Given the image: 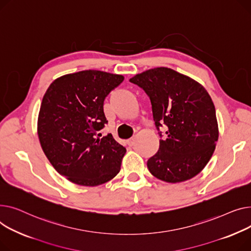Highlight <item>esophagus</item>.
<instances>
[{"label":"esophagus","mask_w":251,"mask_h":251,"mask_svg":"<svg viewBox=\"0 0 251 251\" xmlns=\"http://www.w3.org/2000/svg\"><path fill=\"white\" fill-rule=\"evenodd\" d=\"M135 143H136V138H135V137H132V138H130V139H128V140L126 141V144H127L128 146H134Z\"/></svg>","instance_id":"obj_1"}]
</instances>
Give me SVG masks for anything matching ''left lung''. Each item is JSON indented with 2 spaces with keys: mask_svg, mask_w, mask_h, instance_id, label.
Wrapping results in <instances>:
<instances>
[{
  "mask_svg": "<svg viewBox=\"0 0 251 251\" xmlns=\"http://www.w3.org/2000/svg\"><path fill=\"white\" fill-rule=\"evenodd\" d=\"M129 81L150 97L157 128L161 124L167 126L158 152L147 162L150 172L169 183L195 177L208 164L219 138L208 91L193 78L165 67L147 70Z\"/></svg>",
  "mask_w": 251,
  "mask_h": 251,
  "instance_id": "8db88e82",
  "label": "left lung"
}]
</instances>
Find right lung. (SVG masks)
<instances>
[{
  "mask_svg": "<svg viewBox=\"0 0 251 251\" xmlns=\"http://www.w3.org/2000/svg\"><path fill=\"white\" fill-rule=\"evenodd\" d=\"M125 77L85 70L56 78L44 94L38 113L41 148L53 168L71 182L97 186L121 170L126 150L111 134L101 138L107 123L103 103Z\"/></svg>",
  "mask_w": 251,
  "mask_h": 251,
  "instance_id": "obj_1",
  "label": "right lung"
}]
</instances>
